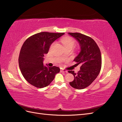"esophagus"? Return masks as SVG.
<instances>
[{
  "label": "esophagus",
  "instance_id": "obj_1",
  "mask_svg": "<svg viewBox=\"0 0 122 122\" xmlns=\"http://www.w3.org/2000/svg\"><path fill=\"white\" fill-rule=\"evenodd\" d=\"M61 72H64V73H67L68 71H67V70H66L65 69H61Z\"/></svg>",
  "mask_w": 122,
  "mask_h": 122
}]
</instances>
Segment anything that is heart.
<instances>
[{"mask_svg": "<svg viewBox=\"0 0 122 122\" xmlns=\"http://www.w3.org/2000/svg\"><path fill=\"white\" fill-rule=\"evenodd\" d=\"M61 43L63 44L65 48L67 47H72L75 45V41L72 38L66 36L61 39Z\"/></svg>", "mask_w": 122, "mask_h": 122, "instance_id": "heart-1", "label": "heart"}]
</instances>
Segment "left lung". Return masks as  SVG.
I'll return each mask as SVG.
<instances>
[{"mask_svg":"<svg viewBox=\"0 0 122 122\" xmlns=\"http://www.w3.org/2000/svg\"><path fill=\"white\" fill-rule=\"evenodd\" d=\"M75 38L80 48V51L74 61L80 64V70L77 74L74 71H69L74 76L69 83L76 89H83L89 86L98 76L101 68L102 57L97 44L91 37L78 32H68Z\"/></svg>","mask_w":122,"mask_h":122,"instance_id":"1","label":"left lung"}]
</instances>
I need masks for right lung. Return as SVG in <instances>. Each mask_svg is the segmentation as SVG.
Listing matches in <instances>:
<instances>
[{"mask_svg": "<svg viewBox=\"0 0 122 122\" xmlns=\"http://www.w3.org/2000/svg\"><path fill=\"white\" fill-rule=\"evenodd\" d=\"M65 33L41 32L28 38L21 47L19 65L22 74L27 81L38 88L50 84L60 69L43 65L44 56L51 44Z\"/></svg>", "mask_w": 122, "mask_h": 122, "instance_id": "obj_1", "label": "right lung"}]
</instances>
